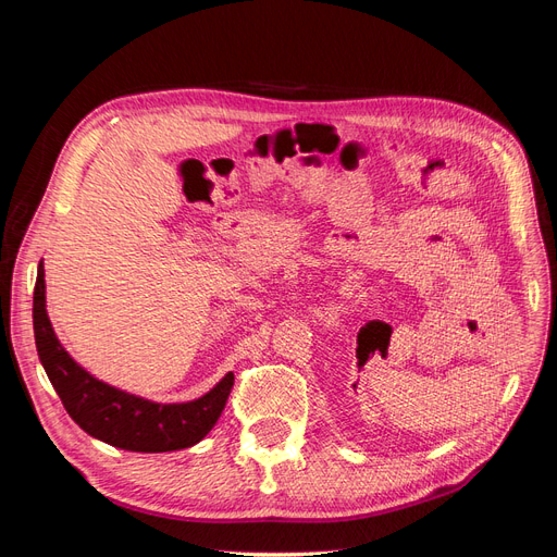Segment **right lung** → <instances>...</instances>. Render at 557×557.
Segmentation results:
<instances>
[{
  "mask_svg": "<svg viewBox=\"0 0 557 557\" xmlns=\"http://www.w3.org/2000/svg\"><path fill=\"white\" fill-rule=\"evenodd\" d=\"M35 342L46 374L74 423L95 440L137 453H166L195 446L221 418L232 393L234 374H227L205 397L185 404H158L117 391L90 376L62 348L46 313L44 264L35 285Z\"/></svg>",
  "mask_w": 557,
  "mask_h": 557,
  "instance_id": "obj_1",
  "label": "right lung"
}]
</instances>
